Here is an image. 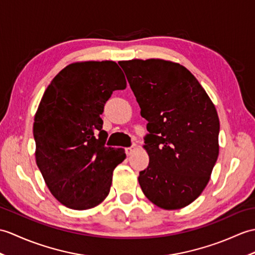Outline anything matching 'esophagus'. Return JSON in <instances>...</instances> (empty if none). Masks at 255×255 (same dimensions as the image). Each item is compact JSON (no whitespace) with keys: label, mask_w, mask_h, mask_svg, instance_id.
Wrapping results in <instances>:
<instances>
[{"label":"esophagus","mask_w":255,"mask_h":255,"mask_svg":"<svg viewBox=\"0 0 255 255\" xmlns=\"http://www.w3.org/2000/svg\"><path fill=\"white\" fill-rule=\"evenodd\" d=\"M133 151H134V146H130V147H127V149H126V153H127V155H131Z\"/></svg>","instance_id":"obj_1"}]
</instances>
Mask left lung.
<instances>
[{
	"label": "left lung",
	"mask_w": 255,
	"mask_h": 255,
	"mask_svg": "<svg viewBox=\"0 0 255 255\" xmlns=\"http://www.w3.org/2000/svg\"><path fill=\"white\" fill-rule=\"evenodd\" d=\"M149 122L140 171L145 197L164 210H179L202 193L220 153V120L197 78L178 63L150 58L120 63Z\"/></svg>",
	"instance_id": "left-lung-1"
}]
</instances>
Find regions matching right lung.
I'll return each instance as SVG.
<instances>
[{
    "mask_svg": "<svg viewBox=\"0 0 255 255\" xmlns=\"http://www.w3.org/2000/svg\"><path fill=\"white\" fill-rule=\"evenodd\" d=\"M125 75L113 61L67 65L46 88L34 115L35 162L58 202L73 210L96 208L108 197L113 171L126 158L106 147L104 104L124 90Z\"/></svg>",
    "mask_w": 255,
    "mask_h": 255,
    "instance_id": "obj_1",
    "label": "right lung"
}]
</instances>
